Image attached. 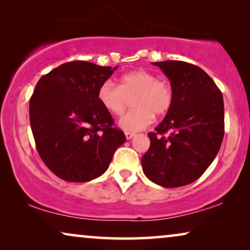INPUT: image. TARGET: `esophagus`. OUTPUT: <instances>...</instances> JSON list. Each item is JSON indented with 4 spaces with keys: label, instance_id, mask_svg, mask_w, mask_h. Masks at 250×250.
<instances>
[{
    "label": "esophagus",
    "instance_id": "34e87169",
    "mask_svg": "<svg viewBox=\"0 0 250 250\" xmlns=\"http://www.w3.org/2000/svg\"><path fill=\"white\" fill-rule=\"evenodd\" d=\"M125 136H126V139H127V140H131L132 138H134L135 134H134V133H131V132H125Z\"/></svg>",
    "mask_w": 250,
    "mask_h": 250
}]
</instances>
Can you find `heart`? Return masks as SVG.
I'll return each instance as SVG.
<instances>
[{
  "label": "heart",
  "instance_id": "heart-1",
  "mask_svg": "<svg viewBox=\"0 0 250 250\" xmlns=\"http://www.w3.org/2000/svg\"><path fill=\"white\" fill-rule=\"evenodd\" d=\"M133 100V109L123 116L119 126L127 132H139L151 124L157 116H164L172 108L173 86L167 81L158 80L148 70H134L123 75L117 85L104 81L98 90V101L114 116H122Z\"/></svg>",
  "mask_w": 250,
  "mask_h": 250
}]
</instances>
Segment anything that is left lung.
I'll list each match as a JSON object with an SVG mask.
<instances>
[{
    "mask_svg": "<svg viewBox=\"0 0 250 250\" xmlns=\"http://www.w3.org/2000/svg\"><path fill=\"white\" fill-rule=\"evenodd\" d=\"M153 64L170 81L174 101L155 132L148 133L150 148L142 157V168L158 186L183 187L203 175L221 148L223 95L213 80L192 63L168 60Z\"/></svg>",
    "mask_w": 250,
    "mask_h": 250,
    "instance_id": "obj_1",
    "label": "left lung"
}]
</instances>
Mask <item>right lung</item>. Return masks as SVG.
Listing matches in <instances>:
<instances>
[{"mask_svg":"<svg viewBox=\"0 0 250 250\" xmlns=\"http://www.w3.org/2000/svg\"><path fill=\"white\" fill-rule=\"evenodd\" d=\"M117 67L71 61L41 77L29 100L30 127L44 164L68 182H88L108 169L126 141L98 90Z\"/></svg>","mask_w":250,"mask_h":250,"instance_id":"right-lung-1","label":"right lung"}]
</instances>
